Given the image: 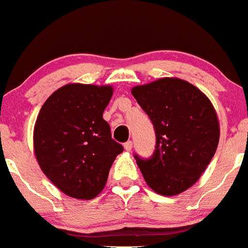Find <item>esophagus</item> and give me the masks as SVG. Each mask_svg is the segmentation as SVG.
Instances as JSON below:
<instances>
[{"label":"esophagus","instance_id":"esophagus-1","mask_svg":"<svg viewBox=\"0 0 248 248\" xmlns=\"http://www.w3.org/2000/svg\"><path fill=\"white\" fill-rule=\"evenodd\" d=\"M131 148H133V141H130V140H129V141H126V143L124 144V149H125L126 151H130Z\"/></svg>","mask_w":248,"mask_h":248}]
</instances>
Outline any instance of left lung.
Listing matches in <instances>:
<instances>
[{
  "label": "left lung",
  "mask_w": 248,
  "mask_h": 248,
  "mask_svg": "<svg viewBox=\"0 0 248 248\" xmlns=\"http://www.w3.org/2000/svg\"><path fill=\"white\" fill-rule=\"evenodd\" d=\"M131 94L150 118L156 137L149 159L134 155L140 171L157 194H181L200 179L216 153V111L200 89L179 78L137 85Z\"/></svg>",
  "instance_id": "obj_1"
}]
</instances>
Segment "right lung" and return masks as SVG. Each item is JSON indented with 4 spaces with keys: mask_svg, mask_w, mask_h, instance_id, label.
<instances>
[{
    "mask_svg": "<svg viewBox=\"0 0 248 248\" xmlns=\"http://www.w3.org/2000/svg\"><path fill=\"white\" fill-rule=\"evenodd\" d=\"M111 95L110 85L67 84L39 110L33 131L37 161L46 176L71 198H95L124 149L111 139L110 126L103 119Z\"/></svg>",
    "mask_w": 248,
    "mask_h": 248,
    "instance_id": "1",
    "label": "right lung"
}]
</instances>
